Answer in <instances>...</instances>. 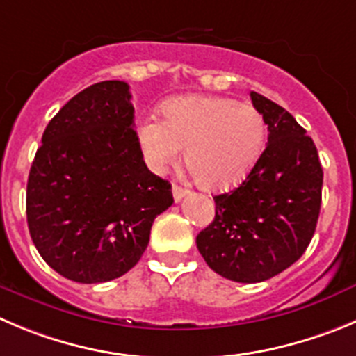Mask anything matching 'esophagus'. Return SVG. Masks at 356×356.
<instances>
[{
    "label": "esophagus",
    "mask_w": 356,
    "mask_h": 356,
    "mask_svg": "<svg viewBox=\"0 0 356 356\" xmlns=\"http://www.w3.org/2000/svg\"><path fill=\"white\" fill-rule=\"evenodd\" d=\"M186 193H188V189L181 188V186L174 184V188H172V195H174V200L175 202H181L182 198L186 197Z\"/></svg>",
    "instance_id": "1"
}]
</instances>
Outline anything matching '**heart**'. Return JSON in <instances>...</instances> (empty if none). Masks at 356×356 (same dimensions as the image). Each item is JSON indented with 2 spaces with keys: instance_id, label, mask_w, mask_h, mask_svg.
Here are the masks:
<instances>
[{
  "instance_id": "heart-1",
  "label": "heart",
  "mask_w": 356,
  "mask_h": 356,
  "mask_svg": "<svg viewBox=\"0 0 356 356\" xmlns=\"http://www.w3.org/2000/svg\"><path fill=\"white\" fill-rule=\"evenodd\" d=\"M265 119L253 105L223 96L188 95L163 105V121L138 122L137 142L147 167L161 172L186 147V165L198 184L223 191L241 184L260 159Z\"/></svg>"
}]
</instances>
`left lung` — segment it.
<instances>
[{
	"label": "left lung",
	"instance_id": "left-lung-1",
	"mask_svg": "<svg viewBox=\"0 0 356 356\" xmlns=\"http://www.w3.org/2000/svg\"><path fill=\"white\" fill-rule=\"evenodd\" d=\"M268 126L267 147L238 188L214 197V221L197 235L205 264L237 283H261L293 265L316 230L323 168L290 112L251 91Z\"/></svg>",
	"mask_w": 356,
	"mask_h": 356
}]
</instances>
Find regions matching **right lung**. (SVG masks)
I'll return each instance as SVG.
<instances>
[{
  "instance_id": "add662e5",
  "label": "right lung",
  "mask_w": 356,
  "mask_h": 356,
  "mask_svg": "<svg viewBox=\"0 0 356 356\" xmlns=\"http://www.w3.org/2000/svg\"><path fill=\"white\" fill-rule=\"evenodd\" d=\"M129 86L92 84L51 119L33 159L26 214L40 257L70 281L105 283L137 265L172 186L145 167Z\"/></svg>"
}]
</instances>
